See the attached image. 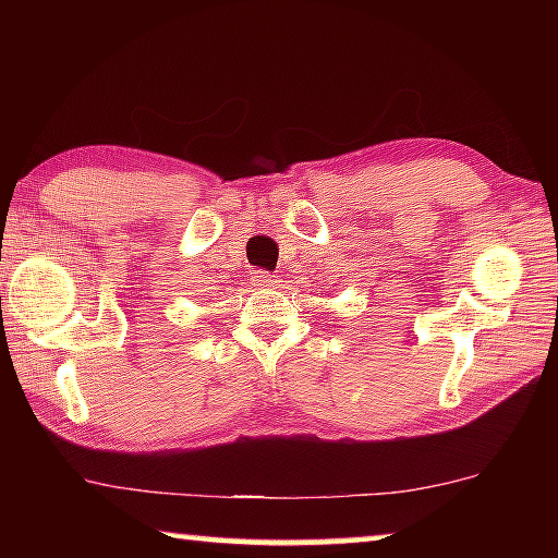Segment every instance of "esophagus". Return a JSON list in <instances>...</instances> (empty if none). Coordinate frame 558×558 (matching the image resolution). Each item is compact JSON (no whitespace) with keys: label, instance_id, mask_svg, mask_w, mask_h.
Masks as SVG:
<instances>
[{"label":"esophagus","instance_id":"34e87169","mask_svg":"<svg viewBox=\"0 0 558 558\" xmlns=\"http://www.w3.org/2000/svg\"><path fill=\"white\" fill-rule=\"evenodd\" d=\"M251 280L258 290H270V288H276V282H278L276 276H272V272H266V270H258Z\"/></svg>","mask_w":558,"mask_h":558}]
</instances>
